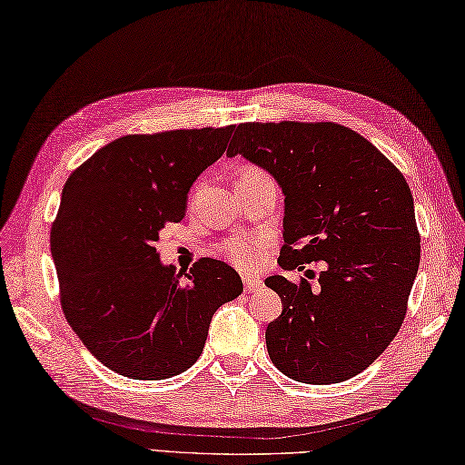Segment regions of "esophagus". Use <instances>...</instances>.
Instances as JSON below:
<instances>
[{"instance_id": "obj_1", "label": "esophagus", "mask_w": 465, "mask_h": 465, "mask_svg": "<svg viewBox=\"0 0 465 465\" xmlns=\"http://www.w3.org/2000/svg\"><path fill=\"white\" fill-rule=\"evenodd\" d=\"M242 281H244V291L246 292L257 291L262 285V281H259L257 277H242Z\"/></svg>"}]
</instances>
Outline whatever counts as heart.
I'll return each mask as SVG.
<instances>
[{
	"label": "heart",
	"instance_id": "heart-1",
	"mask_svg": "<svg viewBox=\"0 0 465 465\" xmlns=\"http://www.w3.org/2000/svg\"><path fill=\"white\" fill-rule=\"evenodd\" d=\"M246 173H257V170L246 168L242 174ZM267 246H269V241L262 239V236H246V239H234L231 242H226L223 246V252L224 257L232 264H236L239 269L251 271L262 261Z\"/></svg>",
	"mask_w": 465,
	"mask_h": 465
}]
</instances>
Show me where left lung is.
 I'll return each mask as SVG.
<instances>
[{
	"label": "left lung",
	"instance_id": "obj_1",
	"mask_svg": "<svg viewBox=\"0 0 465 465\" xmlns=\"http://www.w3.org/2000/svg\"><path fill=\"white\" fill-rule=\"evenodd\" d=\"M236 154L285 194L281 269L321 261L315 289L282 274L264 281L282 302L264 333L271 361L301 383L347 381L403 323L420 267L407 180L371 142L333 122L239 124L226 150Z\"/></svg>",
	"mask_w": 465,
	"mask_h": 465
}]
</instances>
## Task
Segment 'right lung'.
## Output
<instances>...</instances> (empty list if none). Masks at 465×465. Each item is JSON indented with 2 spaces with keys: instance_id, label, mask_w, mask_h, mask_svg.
Returning a JSON list of instances; mask_svg holds the SVG:
<instances>
[{
  "instance_id": "obj_1",
  "label": "right lung",
  "mask_w": 465,
  "mask_h": 465,
  "mask_svg": "<svg viewBox=\"0 0 465 465\" xmlns=\"http://www.w3.org/2000/svg\"><path fill=\"white\" fill-rule=\"evenodd\" d=\"M232 130L122 136L65 180L50 234L62 309L114 373L158 381L186 371L216 309L242 292L223 261L176 272L154 249L164 224L184 219L191 186L224 154Z\"/></svg>"
}]
</instances>
